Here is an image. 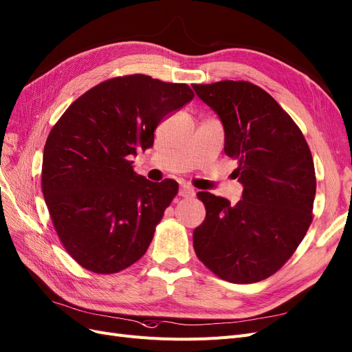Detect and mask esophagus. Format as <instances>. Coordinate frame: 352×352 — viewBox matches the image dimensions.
Listing matches in <instances>:
<instances>
[{
    "mask_svg": "<svg viewBox=\"0 0 352 352\" xmlns=\"http://www.w3.org/2000/svg\"><path fill=\"white\" fill-rule=\"evenodd\" d=\"M194 195H195V190H194V188H190V186L184 185L182 188L179 189V197H182V198H192Z\"/></svg>",
    "mask_w": 352,
    "mask_h": 352,
    "instance_id": "1",
    "label": "esophagus"
}]
</instances>
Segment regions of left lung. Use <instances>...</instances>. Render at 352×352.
<instances>
[{"label": "left lung", "instance_id": "8db88e82", "mask_svg": "<svg viewBox=\"0 0 352 352\" xmlns=\"http://www.w3.org/2000/svg\"><path fill=\"white\" fill-rule=\"evenodd\" d=\"M225 127V153L235 158L242 199L198 192L206 220L194 250L217 278L255 283L292 257L313 221L316 172L300 127L270 94L247 80L192 85Z\"/></svg>", "mask_w": 352, "mask_h": 352}]
</instances>
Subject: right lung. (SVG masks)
<instances>
[{
    "label": "right lung",
    "instance_id": "1",
    "mask_svg": "<svg viewBox=\"0 0 352 352\" xmlns=\"http://www.w3.org/2000/svg\"><path fill=\"white\" fill-rule=\"evenodd\" d=\"M192 98L186 83L127 74L80 95L51 129L42 194L60 242L83 269L119 273L146 252L179 185L140 176L131 155L151 148L158 123Z\"/></svg>",
    "mask_w": 352,
    "mask_h": 352
}]
</instances>
